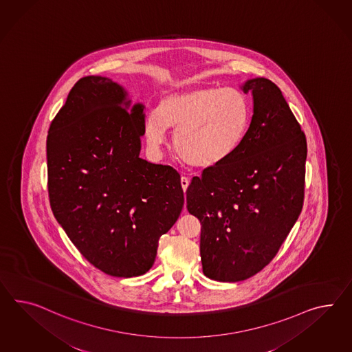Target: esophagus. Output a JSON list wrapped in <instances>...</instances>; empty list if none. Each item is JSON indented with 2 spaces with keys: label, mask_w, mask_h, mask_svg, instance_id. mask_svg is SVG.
Instances as JSON below:
<instances>
[{
  "label": "esophagus",
  "mask_w": 352,
  "mask_h": 352,
  "mask_svg": "<svg viewBox=\"0 0 352 352\" xmlns=\"http://www.w3.org/2000/svg\"><path fill=\"white\" fill-rule=\"evenodd\" d=\"M189 184L190 181L188 177H185V176H182V177H181V186H182V190H184V191H186V190H188Z\"/></svg>",
  "instance_id": "34e87169"
}]
</instances>
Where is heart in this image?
Segmentation results:
<instances>
[{"label": "heart", "instance_id": "obj_1", "mask_svg": "<svg viewBox=\"0 0 352 352\" xmlns=\"http://www.w3.org/2000/svg\"><path fill=\"white\" fill-rule=\"evenodd\" d=\"M250 118V103L243 91L200 87L164 96L157 113L145 118L143 133L148 146L160 151L167 129L175 130L173 148L181 160L197 168H210L237 151Z\"/></svg>", "mask_w": 352, "mask_h": 352}]
</instances>
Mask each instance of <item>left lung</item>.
<instances>
[{
    "label": "left lung",
    "instance_id": "8db88e82",
    "mask_svg": "<svg viewBox=\"0 0 352 352\" xmlns=\"http://www.w3.org/2000/svg\"><path fill=\"white\" fill-rule=\"evenodd\" d=\"M241 89L254 103L243 143L186 190L201 225L203 273L219 282L248 280L270 264L304 203L307 138L298 120L270 79H249Z\"/></svg>",
    "mask_w": 352,
    "mask_h": 352
}]
</instances>
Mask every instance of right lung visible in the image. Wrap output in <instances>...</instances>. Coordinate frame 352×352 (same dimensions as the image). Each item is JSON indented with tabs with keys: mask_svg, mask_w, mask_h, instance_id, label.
Wrapping results in <instances>:
<instances>
[{
	"mask_svg": "<svg viewBox=\"0 0 352 352\" xmlns=\"http://www.w3.org/2000/svg\"><path fill=\"white\" fill-rule=\"evenodd\" d=\"M144 106L103 76L78 81L47 136L48 195L81 255L106 274L136 277L184 207L179 172L139 157Z\"/></svg>",
	"mask_w": 352,
	"mask_h": 352,
	"instance_id": "add662e5",
	"label": "right lung"
}]
</instances>
